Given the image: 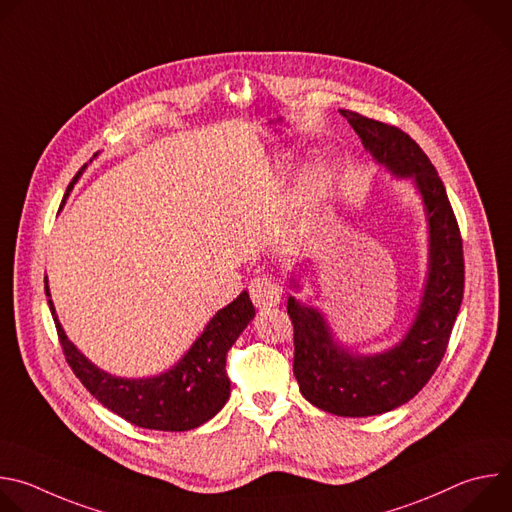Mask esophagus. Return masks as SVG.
Here are the masks:
<instances>
[{
	"label": "esophagus",
	"instance_id": "1",
	"mask_svg": "<svg viewBox=\"0 0 512 512\" xmlns=\"http://www.w3.org/2000/svg\"><path fill=\"white\" fill-rule=\"evenodd\" d=\"M283 294V285L273 275H259L251 281V300L257 308L277 306Z\"/></svg>",
	"mask_w": 512,
	"mask_h": 512
}]
</instances>
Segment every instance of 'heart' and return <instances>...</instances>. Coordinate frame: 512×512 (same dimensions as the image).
I'll return each mask as SVG.
<instances>
[{
	"label": "heart",
	"mask_w": 512,
	"mask_h": 512,
	"mask_svg": "<svg viewBox=\"0 0 512 512\" xmlns=\"http://www.w3.org/2000/svg\"><path fill=\"white\" fill-rule=\"evenodd\" d=\"M332 168L326 160H316L304 168L294 190L296 225L306 229L332 190Z\"/></svg>",
	"instance_id": "b5f03b06"
}]
</instances>
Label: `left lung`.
I'll list each match as a JSON object with an SVG mask.
<instances>
[{
	"mask_svg": "<svg viewBox=\"0 0 512 512\" xmlns=\"http://www.w3.org/2000/svg\"><path fill=\"white\" fill-rule=\"evenodd\" d=\"M340 113L375 162L397 178L413 180L429 231L427 277L415 320L403 340L385 352H350L334 340L322 312L291 296L287 300L294 324V375L302 395L340 417H369L413 399L440 367L464 296V251L444 182L419 145L395 125L346 109Z\"/></svg>",
	"mask_w": 512,
	"mask_h": 512,
	"instance_id": "8db88e82",
	"label": "left lung"
}]
</instances>
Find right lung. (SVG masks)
<instances>
[{"mask_svg":"<svg viewBox=\"0 0 512 512\" xmlns=\"http://www.w3.org/2000/svg\"><path fill=\"white\" fill-rule=\"evenodd\" d=\"M85 168L87 166H83V170ZM83 170L77 174V178L83 174ZM77 178L72 180V184L77 182ZM72 184L68 190H72ZM68 190L64 198L68 196ZM44 283L46 296L50 298L48 281L44 279ZM48 306L68 367L87 387V391L125 421L143 429L158 431L194 429L225 407L231 395V381L225 369L227 352L255 318V308L249 294L241 291L237 300L212 316L202 334L172 369L148 379H123L95 367L66 338L52 300H48Z\"/></svg>","mask_w":512,"mask_h":512,"instance_id":"add662e5","label":"right lung"}]
</instances>
